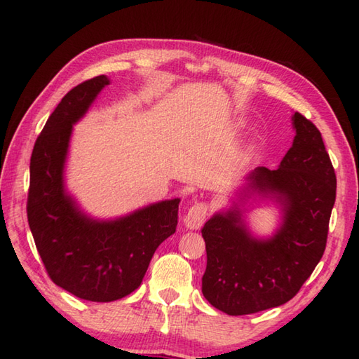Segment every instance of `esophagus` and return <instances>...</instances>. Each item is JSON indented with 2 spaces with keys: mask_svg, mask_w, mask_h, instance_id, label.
<instances>
[{
  "mask_svg": "<svg viewBox=\"0 0 359 359\" xmlns=\"http://www.w3.org/2000/svg\"><path fill=\"white\" fill-rule=\"evenodd\" d=\"M208 216V205L205 202H196L185 215L184 224L189 230H199Z\"/></svg>",
  "mask_w": 359,
  "mask_h": 359,
  "instance_id": "34e87169",
  "label": "esophagus"
}]
</instances>
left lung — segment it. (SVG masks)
Segmentation results:
<instances>
[{"instance_id":"obj_1","label":"left lung","mask_w":359,"mask_h":359,"mask_svg":"<svg viewBox=\"0 0 359 359\" xmlns=\"http://www.w3.org/2000/svg\"><path fill=\"white\" fill-rule=\"evenodd\" d=\"M296 135L279 168L248 174L243 199L269 197L282 210L271 238H255L234 205L202 228L207 270L202 293L212 307L239 316L279 307L299 292L324 255L337 175L319 129L293 114Z\"/></svg>"}]
</instances>
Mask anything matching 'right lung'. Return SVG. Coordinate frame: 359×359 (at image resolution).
<instances>
[{"mask_svg": "<svg viewBox=\"0 0 359 359\" xmlns=\"http://www.w3.org/2000/svg\"><path fill=\"white\" fill-rule=\"evenodd\" d=\"M109 85L106 75L80 83L46 121L30 157L27 220L49 278L80 299L111 302L139 288L151 257L175 233L180 199L162 201L123 217L85 215L65 188L72 126Z\"/></svg>", "mask_w": 359, "mask_h": 359, "instance_id": "1", "label": "right lung"}]
</instances>
